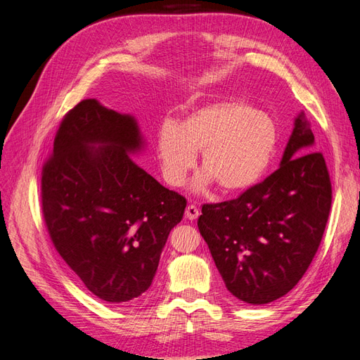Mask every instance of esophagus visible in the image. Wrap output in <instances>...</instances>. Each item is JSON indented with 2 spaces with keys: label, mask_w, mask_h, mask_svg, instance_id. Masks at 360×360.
Returning <instances> with one entry per match:
<instances>
[{
  "label": "esophagus",
  "mask_w": 360,
  "mask_h": 360,
  "mask_svg": "<svg viewBox=\"0 0 360 360\" xmlns=\"http://www.w3.org/2000/svg\"><path fill=\"white\" fill-rule=\"evenodd\" d=\"M184 214H186L189 221H195L200 216V209L195 204H191V205L186 207V213H184Z\"/></svg>",
  "instance_id": "obj_1"
}]
</instances>
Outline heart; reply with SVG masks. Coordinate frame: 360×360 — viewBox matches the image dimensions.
I'll return each mask as SVG.
<instances>
[{
    "label": "heart",
    "mask_w": 360,
    "mask_h": 360,
    "mask_svg": "<svg viewBox=\"0 0 360 360\" xmlns=\"http://www.w3.org/2000/svg\"><path fill=\"white\" fill-rule=\"evenodd\" d=\"M278 143L275 123L240 99H222L197 108L177 124L163 123L156 151L165 180L180 186L201 151L205 174L197 188L212 181L222 193H237L266 172Z\"/></svg>",
    "instance_id": "b5f03b06"
}]
</instances>
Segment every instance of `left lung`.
Wrapping results in <instances>:
<instances>
[{"label": "left lung", "mask_w": 360, "mask_h": 360, "mask_svg": "<svg viewBox=\"0 0 360 360\" xmlns=\"http://www.w3.org/2000/svg\"><path fill=\"white\" fill-rule=\"evenodd\" d=\"M312 144L311 124L300 114L275 172L234 200L202 205L200 233L238 300L264 304L282 297L317 254L332 183L323 153L302 150Z\"/></svg>", "instance_id": "left-lung-1"}]
</instances>
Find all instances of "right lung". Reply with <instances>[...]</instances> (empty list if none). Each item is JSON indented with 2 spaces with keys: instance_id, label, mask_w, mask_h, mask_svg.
<instances>
[{
  "instance_id": "right-lung-1",
  "label": "right lung",
  "mask_w": 360,
  "mask_h": 360,
  "mask_svg": "<svg viewBox=\"0 0 360 360\" xmlns=\"http://www.w3.org/2000/svg\"><path fill=\"white\" fill-rule=\"evenodd\" d=\"M139 147L132 117L85 99L63 117L41 168V212L53 248L94 296L111 303L150 288L186 209L183 195L129 155Z\"/></svg>"
}]
</instances>
